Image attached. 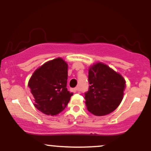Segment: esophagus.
Instances as JSON below:
<instances>
[{"label":"esophagus","instance_id":"1","mask_svg":"<svg viewBox=\"0 0 151 151\" xmlns=\"http://www.w3.org/2000/svg\"><path fill=\"white\" fill-rule=\"evenodd\" d=\"M72 91H74V92H77V91H79V88L76 87V88H74V89H72Z\"/></svg>","mask_w":151,"mask_h":151}]
</instances>
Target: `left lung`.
Returning <instances> with one entry per match:
<instances>
[{
    "label": "left lung",
    "mask_w": 151,
    "mask_h": 151,
    "mask_svg": "<svg viewBox=\"0 0 151 151\" xmlns=\"http://www.w3.org/2000/svg\"><path fill=\"white\" fill-rule=\"evenodd\" d=\"M88 78L90 86L84 97L87 110L98 116L114 111L124 97V78L102 62L89 67Z\"/></svg>",
    "instance_id": "1"
}]
</instances>
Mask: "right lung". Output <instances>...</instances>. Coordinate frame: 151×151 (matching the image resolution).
<instances>
[{"instance_id": "right-lung-1", "label": "right lung", "mask_w": 151, "mask_h": 151, "mask_svg": "<svg viewBox=\"0 0 151 151\" xmlns=\"http://www.w3.org/2000/svg\"><path fill=\"white\" fill-rule=\"evenodd\" d=\"M68 65L58 58L45 62L34 72L28 86L34 97V106L48 116L62 112L73 93L67 90Z\"/></svg>"}]
</instances>
